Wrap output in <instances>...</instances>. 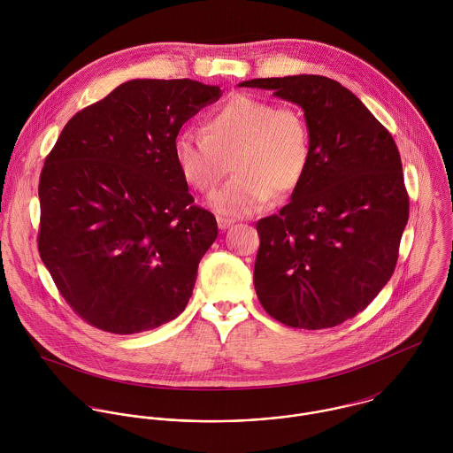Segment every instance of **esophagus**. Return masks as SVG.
Segmentation results:
<instances>
[{
	"label": "esophagus",
	"instance_id": "1",
	"mask_svg": "<svg viewBox=\"0 0 453 453\" xmlns=\"http://www.w3.org/2000/svg\"><path fill=\"white\" fill-rule=\"evenodd\" d=\"M216 221H218V226H219L221 230L230 228V226L235 223V219H228V218H221V216H218V218H216Z\"/></svg>",
	"mask_w": 453,
	"mask_h": 453
}]
</instances>
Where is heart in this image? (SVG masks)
Masks as SVG:
<instances>
[{
  "instance_id": "obj_1",
  "label": "heart",
  "mask_w": 453,
  "mask_h": 453,
  "mask_svg": "<svg viewBox=\"0 0 453 453\" xmlns=\"http://www.w3.org/2000/svg\"><path fill=\"white\" fill-rule=\"evenodd\" d=\"M173 151L185 183L202 194L221 181L230 160L234 176L211 195L209 205L219 214L246 216L265 209L273 194L284 196L300 187L312 141L298 108L232 94L203 117L202 134L181 132Z\"/></svg>"
}]
</instances>
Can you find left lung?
Returning a JSON list of instances; mask_svg holds the SVG:
<instances>
[{
  "instance_id": "obj_1",
  "label": "left lung",
  "mask_w": 453,
  "mask_h": 453,
  "mask_svg": "<svg viewBox=\"0 0 453 453\" xmlns=\"http://www.w3.org/2000/svg\"><path fill=\"white\" fill-rule=\"evenodd\" d=\"M303 110L312 158L279 214L257 223L255 289L279 323L323 329L357 316L388 284L408 223L397 146L349 88L319 74L239 83Z\"/></svg>"
}]
</instances>
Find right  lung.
<instances>
[{
  "mask_svg": "<svg viewBox=\"0 0 453 453\" xmlns=\"http://www.w3.org/2000/svg\"><path fill=\"white\" fill-rule=\"evenodd\" d=\"M223 90L183 80H130L78 111L40 176L38 251L69 307L132 334L176 319L218 237L174 162L185 122Z\"/></svg>",
  "mask_w": 453,
  "mask_h": 453,
  "instance_id": "add662e5",
  "label": "right lung"
}]
</instances>
